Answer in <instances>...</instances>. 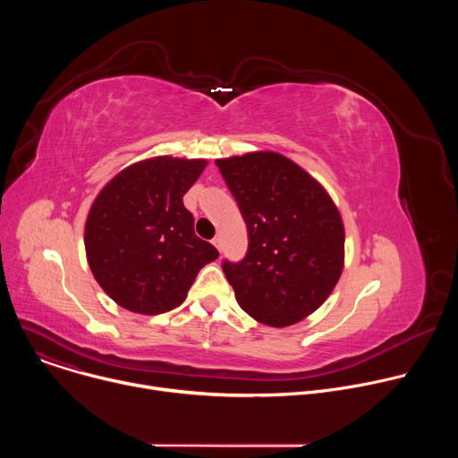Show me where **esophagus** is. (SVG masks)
<instances>
[{
    "instance_id": "obj_1",
    "label": "esophagus",
    "mask_w": 458,
    "mask_h": 458,
    "mask_svg": "<svg viewBox=\"0 0 458 458\" xmlns=\"http://www.w3.org/2000/svg\"><path fill=\"white\" fill-rule=\"evenodd\" d=\"M212 244L221 251L223 250V242H221V237H214V241H212Z\"/></svg>"
}]
</instances>
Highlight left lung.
Wrapping results in <instances>:
<instances>
[{
  "label": "left lung",
  "mask_w": 458,
  "mask_h": 458,
  "mask_svg": "<svg viewBox=\"0 0 458 458\" xmlns=\"http://www.w3.org/2000/svg\"><path fill=\"white\" fill-rule=\"evenodd\" d=\"M248 228V251L223 263L239 306L286 328L330 297L344 268V223L326 188L290 157L248 152L216 159Z\"/></svg>",
  "instance_id": "obj_1"
}]
</instances>
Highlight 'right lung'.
I'll use <instances>...</instances> for the list:
<instances>
[{"instance_id":"add662e5","label":"right lung","mask_w":458,"mask_h":458,"mask_svg":"<svg viewBox=\"0 0 458 458\" xmlns=\"http://www.w3.org/2000/svg\"><path fill=\"white\" fill-rule=\"evenodd\" d=\"M207 159L148 157L115 174L96 195L85 223L94 279L121 308L157 315L177 308L199 270L219 251L193 232L182 195Z\"/></svg>"}]
</instances>
